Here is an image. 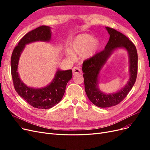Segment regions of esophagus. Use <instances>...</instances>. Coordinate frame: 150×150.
Instances as JSON below:
<instances>
[{"instance_id": "34e87169", "label": "esophagus", "mask_w": 150, "mask_h": 150, "mask_svg": "<svg viewBox=\"0 0 150 150\" xmlns=\"http://www.w3.org/2000/svg\"><path fill=\"white\" fill-rule=\"evenodd\" d=\"M72 72H73V74L76 75L78 74L81 73V69L78 67H74L72 68Z\"/></svg>"}]
</instances>
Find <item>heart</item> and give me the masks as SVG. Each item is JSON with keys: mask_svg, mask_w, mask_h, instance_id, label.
Masks as SVG:
<instances>
[{"mask_svg": "<svg viewBox=\"0 0 150 150\" xmlns=\"http://www.w3.org/2000/svg\"><path fill=\"white\" fill-rule=\"evenodd\" d=\"M100 46V40L94 38L89 34L78 35L72 39L69 44V56L81 55L85 59L92 57L98 52Z\"/></svg>", "mask_w": 150, "mask_h": 150, "instance_id": "b5f03b06", "label": "heart"}]
</instances>
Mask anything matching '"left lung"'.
Returning a JSON list of instances; mask_svg holds the SVG:
<instances>
[{
    "label": "left lung",
    "instance_id": "obj_1",
    "mask_svg": "<svg viewBox=\"0 0 150 150\" xmlns=\"http://www.w3.org/2000/svg\"><path fill=\"white\" fill-rule=\"evenodd\" d=\"M110 37L103 51L95 54L83 63L85 91L89 100L100 108H109L120 103L132 89L137 79L138 54L134 44L129 39L116 30L106 27ZM117 48H124L129 52L130 79L125 87L115 93L104 94L98 88L99 72L112 52Z\"/></svg>",
    "mask_w": 150,
    "mask_h": 150
}]
</instances>
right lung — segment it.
<instances>
[{
    "label": "right lung",
    "mask_w": 150,
    "mask_h": 150,
    "mask_svg": "<svg viewBox=\"0 0 150 150\" xmlns=\"http://www.w3.org/2000/svg\"><path fill=\"white\" fill-rule=\"evenodd\" d=\"M51 38V28L42 25L26 34L15 47L11 61L13 84L17 93L30 106L38 109H49L61 100L68 81L72 77L71 69H58L52 82L46 87L35 89L28 87L21 80L17 72L19 57L25 44L35 41L49 42Z\"/></svg>",
    "instance_id": "1"
}]
</instances>
